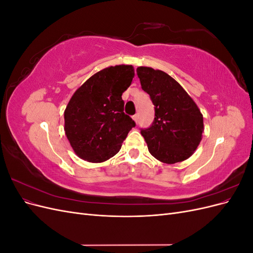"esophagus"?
Wrapping results in <instances>:
<instances>
[{
    "label": "esophagus",
    "mask_w": 253,
    "mask_h": 253,
    "mask_svg": "<svg viewBox=\"0 0 253 253\" xmlns=\"http://www.w3.org/2000/svg\"><path fill=\"white\" fill-rule=\"evenodd\" d=\"M133 119H134V121L137 124V122H138V119H139V115H138V114H135L134 116H133Z\"/></svg>",
    "instance_id": "34e87169"
}]
</instances>
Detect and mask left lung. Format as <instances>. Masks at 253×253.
Listing matches in <instances>:
<instances>
[{
  "label": "left lung",
  "instance_id": "1",
  "mask_svg": "<svg viewBox=\"0 0 253 253\" xmlns=\"http://www.w3.org/2000/svg\"><path fill=\"white\" fill-rule=\"evenodd\" d=\"M136 72L142 89L155 106L152 126L140 131L151 155L170 165L188 159L203 138V114L167 73L145 66H139Z\"/></svg>",
  "mask_w": 253,
  "mask_h": 253
}]
</instances>
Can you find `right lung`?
<instances>
[{
	"mask_svg": "<svg viewBox=\"0 0 253 253\" xmlns=\"http://www.w3.org/2000/svg\"><path fill=\"white\" fill-rule=\"evenodd\" d=\"M132 65L106 67L75 91L64 111V131L73 150L89 163L116 155L136 126L124 112L122 93L134 78Z\"/></svg>",
	"mask_w": 253,
	"mask_h": 253,
	"instance_id": "right-lung-1",
	"label": "right lung"
}]
</instances>
